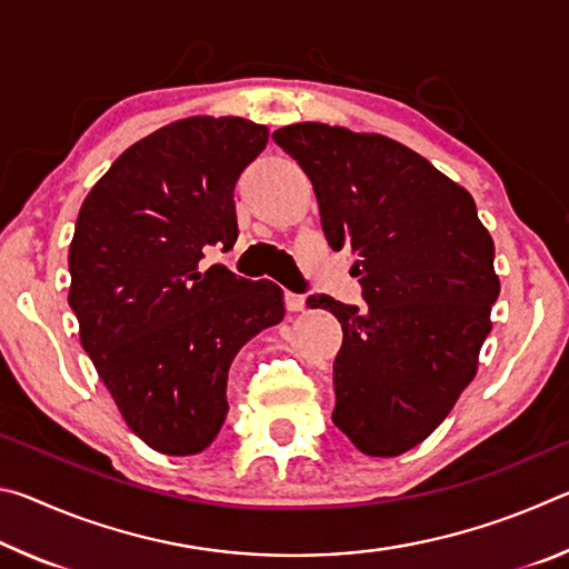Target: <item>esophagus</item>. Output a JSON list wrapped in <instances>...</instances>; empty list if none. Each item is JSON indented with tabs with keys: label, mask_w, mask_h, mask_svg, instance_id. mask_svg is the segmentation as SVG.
Instances as JSON below:
<instances>
[{
	"label": "esophagus",
	"mask_w": 569,
	"mask_h": 569,
	"mask_svg": "<svg viewBox=\"0 0 569 569\" xmlns=\"http://www.w3.org/2000/svg\"><path fill=\"white\" fill-rule=\"evenodd\" d=\"M303 306H306V298H303V296L286 293V308H288V311L298 313V311H303Z\"/></svg>",
	"instance_id": "obj_1"
}]
</instances>
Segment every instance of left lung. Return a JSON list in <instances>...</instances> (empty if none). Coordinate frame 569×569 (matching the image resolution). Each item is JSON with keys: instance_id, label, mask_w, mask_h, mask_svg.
Returning a JSON list of instances; mask_svg holds the SVG:
<instances>
[{"instance_id": "8db88e82", "label": "left lung", "mask_w": 569, "mask_h": 569, "mask_svg": "<svg viewBox=\"0 0 569 569\" xmlns=\"http://www.w3.org/2000/svg\"><path fill=\"white\" fill-rule=\"evenodd\" d=\"M313 182L333 250H351L366 306L311 296L339 319L333 423L369 457L421 445L477 377L499 296L475 198L377 132L298 122L273 132Z\"/></svg>"}]
</instances>
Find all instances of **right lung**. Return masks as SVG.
I'll return each mask as SVG.
<instances>
[{"label":"right lung","mask_w":569,"mask_h":569,"mask_svg":"<svg viewBox=\"0 0 569 569\" xmlns=\"http://www.w3.org/2000/svg\"><path fill=\"white\" fill-rule=\"evenodd\" d=\"M266 142V124L233 114L176 120L124 150L77 216L67 301L82 349L160 455L213 445L236 353L286 316L276 283L198 266L236 243V180Z\"/></svg>","instance_id":"right-lung-1"}]
</instances>
